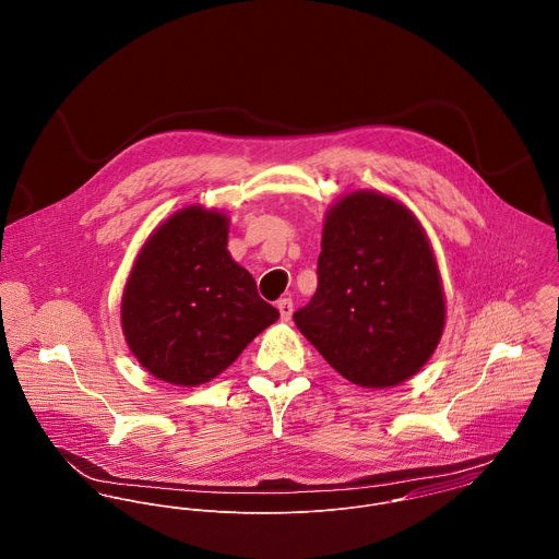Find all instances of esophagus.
Instances as JSON below:
<instances>
[{"label": "esophagus", "instance_id": "obj_1", "mask_svg": "<svg viewBox=\"0 0 559 559\" xmlns=\"http://www.w3.org/2000/svg\"><path fill=\"white\" fill-rule=\"evenodd\" d=\"M293 299H280L277 301V310H280V319L284 320V322H288L290 317H293Z\"/></svg>", "mask_w": 559, "mask_h": 559}]
</instances>
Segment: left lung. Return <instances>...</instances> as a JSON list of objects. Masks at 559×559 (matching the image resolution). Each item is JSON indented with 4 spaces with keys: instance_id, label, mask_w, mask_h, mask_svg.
Instances as JSON below:
<instances>
[{
    "instance_id": "1",
    "label": "left lung",
    "mask_w": 559,
    "mask_h": 559,
    "mask_svg": "<svg viewBox=\"0 0 559 559\" xmlns=\"http://www.w3.org/2000/svg\"><path fill=\"white\" fill-rule=\"evenodd\" d=\"M319 288L293 314L326 364L361 388L411 379L435 353L445 301L417 219L396 200L357 191L324 219Z\"/></svg>"
}]
</instances>
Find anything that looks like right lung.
<instances>
[{
    "mask_svg": "<svg viewBox=\"0 0 559 559\" xmlns=\"http://www.w3.org/2000/svg\"><path fill=\"white\" fill-rule=\"evenodd\" d=\"M228 245V217L174 213L142 247L122 297V331L160 381L193 388L224 372L280 312Z\"/></svg>",
    "mask_w": 559,
    "mask_h": 559,
    "instance_id": "1",
    "label": "right lung"
}]
</instances>
